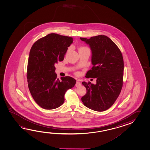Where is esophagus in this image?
<instances>
[{
    "instance_id": "1",
    "label": "esophagus",
    "mask_w": 150,
    "mask_h": 150,
    "mask_svg": "<svg viewBox=\"0 0 150 150\" xmlns=\"http://www.w3.org/2000/svg\"><path fill=\"white\" fill-rule=\"evenodd\" d=\"M80 85H81V83H80L79 81H76V87H79Z\"/></svg>"
}]
</instances>
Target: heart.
<instances>
[{
    "label": "heart",
    "instance_id": "obj_1",
    "mask_svg": "<svg viewBox=\"0 0 150 150\" xmlns=\"http://www.w3.org/2000/svg\"><path fill=\"white\" fill-rule=\"evenodd\" d=\"M81 48H84V47H82V48H80V49H81Z\"/></svg>",
    "mask_w": 150,
    "mask_h": 150
}]
</instances>
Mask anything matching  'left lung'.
<instances>
[{"instance_id": "8db88e82", "label": "left lung", "mask_w": 150, "mask_h": 150, "mask_svg": "<svg viewBox=\"0 0 150 150\" xmlns=\"http://www.w3.org/2000/svg\"><path fill=\"white\" fill-rule=\"evenodd\" d=\"M80 39L89 45L92 52L93 67L88 71L86 77L96 79V84L89 81L82 83L87 92L81 101L86 107L103 112L114 103L121 91L124 70L123 56L115 43L105 35Z\"/></svg>"}]
</instances>
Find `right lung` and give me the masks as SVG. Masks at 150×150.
Listing matches in <instances>:
<instances>
[{
  "label": "right lung",
  "instance_id": "add662e5",
  "mask_svg": "<svg viewBox=\"0 0 150 150\" xmlns=\"http://www.w3.org/2000/svg\"><path fill=\"white\" fill-rule=\"evenodd\" d=\"M73 42L69 36L49 34L33 45L29 52L27 78L30 92L42 108H57L64 102V94L76 80L71 76L57 78L54 65L62 61Z\"/></svg>",
  "mask_w": 150,
  "mask_h": 150
}]
</instances>
